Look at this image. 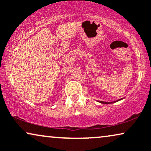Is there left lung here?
<instances>
[{"label":"left lung","instance_id":"left-lung-1","mask_svg":"<svg viewBox=\"0 0 151 151\" xmlns=\"http://www.w3.org/2000/svg\"><path fill=\"white\" fill-rule=\"evenodd\" d=\"M121 99L117 100V101H114V102H104V101H99V103H103V104H110V103H116V102H117V101H121Z\"/></svg>","mask_w":151,"mask_h":151}]
</instances>
